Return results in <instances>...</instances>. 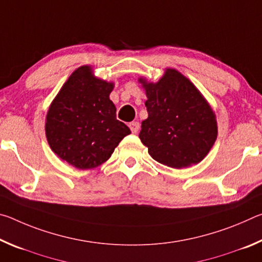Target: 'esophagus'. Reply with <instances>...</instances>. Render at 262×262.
Returning a JSON list of instances; mask_svg holds the SVG:
<instances>
[{"label":"esophagus","mask_w":262,"mask_h":262,"mask_svg":"<svg viewBox=\"0 0 262 262\" xmlns=\"http://www.w3.org/2000/svg\"><path fill=\"white\" fill-rule=\"evenodd\" d=\"M129 128H130L133 134H136V133L140 129V123L137 121H133L129 123Z\"/></svg>","instance_id":"34e87169"}]
</instances>
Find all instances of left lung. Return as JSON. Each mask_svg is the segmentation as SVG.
<instances>
[{"label": "left lung", "instance_id": "8db88e82", "mask_svg": "<svg viewBox=\"0 0 262 262\" xmlns=\"http://www.w3.org/2000/svg\"><path fill=\"white\" fill-rule=\"evenodd\" d=\"M139 82L149 114L139 136L150 156L173 168L200 163L217 139L216 115L207 99L173 68H166L156 83L144 77Z\"/></svg>", "mask_w": 262, "mask_h": 262}]
</instances>
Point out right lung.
<instances>
[{"label": "right lung", "instance_id": "1", "mask_svg": "<svg viewBox=\"0 0 262 262\" xmlns=\"http://www.w3.org/2000/svg\"><path fill=\"white\" fill-rule=\"evenodd\" d=\"M113 82L95 76L91 66L70 75L47 111L45 130L52 151L78 170L101 165L130 134L117 120L110 99Z\"/></svg>", "mask_w": 262, "mask_h": 262}]
</instances>
